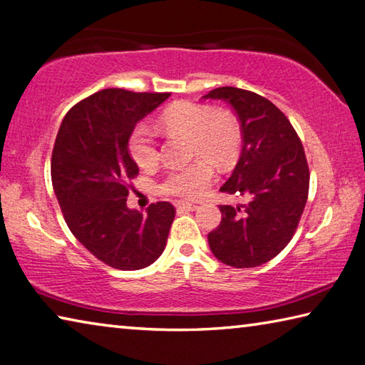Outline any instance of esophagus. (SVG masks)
Instances as JSON below:
<instances>
[{"label":"esophagus","mask_w":365,"mask_h":365,"mask_svg":"<svg viewBox=\"0 0 365 365\" xmlns=\"http://www.w3.org/2000/svg\"><path fill=\"white\" fill-rule=\"evenodd\" d=\"M178 212H194V210H197L199 207L194 205V203H187V202H179L178 205Z\"/></svg>","instance_id":"34e87169"}]
</instances>
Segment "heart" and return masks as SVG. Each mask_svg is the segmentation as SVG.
Segmentation results:
<instances>
[{
    "mask_svg": "<svg viewBox=\"0 0 365 365\" xmlns=\"http://www.w3.org/2000/svg\"><path fill=\"white\" fill-rule=\"evenodd\" d=\"M160 125L165 131L189 138L190 157H212L226 162L235 155L240 145V126L231 113L213 110L212 107L178 102L160 115ZM128 152L140 168H149L158 160L157 136L149 123L139 121L128 136ZM215 178V166L208 158L166 173L160 190L163 194L197 199L208 189Z\"/></svg>",
    "mask_w": 365,
    "mask_h": 365,
    "instance_id": "1",
    "label": "heart"
}]
</instances>
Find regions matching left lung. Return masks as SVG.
Returning <instances> with one entry per match:
<instances>
[{
  "instance_id": "8db88e82",
  "label": "left lung",
  "mask_w": 365,
  "mask_h": 365,
  "mask_svg": "<svg viewBox=\"0 0 365 365\" xmlns=\"http://www.w3.org/2000/svg\"><path fill=\"white\" fill-rule=\"evenodd\" d=\"M203 98L226 101L240 121V158L220 190L248 199L245 205H220L221 222L208 244L221 263L257 267L284 250L303 215L309 190L303 144L263 96L222 86Z\"/></svg>"
}]
</instances>
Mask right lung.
Masks as SVG:
<instances>
[{"mask_svg": "<svg viewBox=\"0 0 365 365\" xmlns=\"http://www.w3.org/2000/svg\"><path fill=\"white\" fill-rule=\"evenodd\" d=\"M168 93L102 89L73 106L57 133L51 179L67 226L107 266L136 271L163 253L175 207L157 202L143 215L126 207L139 168L128 152L133 126Z\"/></svg>", "mask_w": 365, "mask_h": 365, "instance_id": "1", "label": "right lung"}]
</instances>
